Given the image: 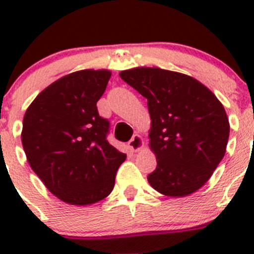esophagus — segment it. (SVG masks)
I'll list each match as a JSON object with an SVG mask.
<instances>
[{"instance_id": "obj_1", "label": "esophagus", "mask_w": 254, "mask_h": 254, "mask_svg": "<svg viewBox=\"0 0 254 254\" xmlns=\"http://www.w3.org/2000/svg\"><path fill=\"white\" fill-rule=\"evenodd\" d=\"M145 145V141L141 137L140 134H133V137L131 138V141L128 142V147L131 149V151H140L141 149Z\"/></svg>"}]
</instances>
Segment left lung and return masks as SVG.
Segmentation results:
<instances>
[{
    "label": "left lung",
    "instance_id": "1",
    "mask_svg": "<svg viewBox=\"0 0 254 254\" xmlns=\"http://www.w3.org/2000/svg\"><path fill=\"white\" fill-rule=\"evenodd\" d=\"M121 78L147 99L149 146L156 156L150 186L168 197L198 190L223 160L228 116L215 94L198 80L159 67H134Z\"/></svg>",
    "mask_w": 254,
    "mask_h": 254
}]
</instances>
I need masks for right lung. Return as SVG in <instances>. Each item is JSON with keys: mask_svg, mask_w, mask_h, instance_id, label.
Segmentation results:
<instances>
[{"mask_svg": "<svg viewBox=\"0 0 254 254\" xmlns=\"http://www.w3.org/2000/svg\"><path fill=\"white\" fill-rule=\"evenodd\" d=\"M111 76L109 69L68 73L38 94L24 116L21 142L29 165L69 205L104 199L126 160L107 141L109 122L96 108Z\"/></svg>", "mask_w": 254, "mask_h": 254, "instance_id": "1", "label": "right lung"}]
</instances>
